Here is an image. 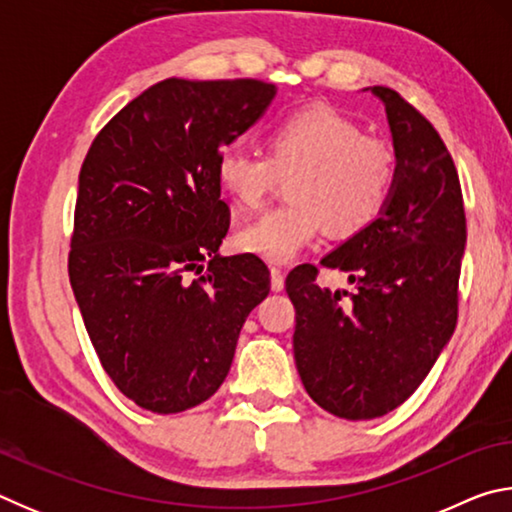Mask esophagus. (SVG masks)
I'll use <instances>...</instances> for the list:
<instances>
[{"mask_svg": "<svg viewBox=\"0 0 512 512\" xmlns=\"http://www.w3.org/2000/svg\"><path fill=\"white\" fill-rule=\"evenodd\" d=\"M271 289L273 291L284 289V273H282V268H277V266L271 268Z\"/></svg>", "mask_w": 512, "mask_h": 512, "instance_id": "34e87169", "label": "esophagus"}]
</instances>
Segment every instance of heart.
Returning <instances> with one entry per match:
<instances>
[{
    "label": "heart",
    "mask_w": 512,
    "mask_h": 512,
    "mask_svg": "<svg viewBox=\"0 0 512 512\" xmlns=\"http://www.w3.org/2000/svg\"><path fill=\"white\" fill-rule=\"evenodd\" d=\"M289 178L287 203L259 214L237 232L244 253L287 264L316 239H350L386 212L397 183V155L357 121L325 106L284 117L268 133V155L228 146L216 158V180L241 210L264 203L277 180Z\"/></svg>",
    "instance_id": "heart-1"
}]
</instances>
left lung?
<instances>
[{"label":"left lung","instance_id":"8db88e82","mask_svg":"<svg viewBox=\"0 0 512 512\" xmlns=\"http://www.w3.org/2000/svg\"><path fill=\"white\" fill-rule=\"evenodd\" d=\"M372 94L393 135V198L379 221L320 259L357 291L318 287L314 264L287 277L302 384L345 420L386 415L429 375L456 327L467 237L461 183L436 128L395 90L375 85Z\"/></svg>","mask_w":512,"mask_h":512}]
</instances>
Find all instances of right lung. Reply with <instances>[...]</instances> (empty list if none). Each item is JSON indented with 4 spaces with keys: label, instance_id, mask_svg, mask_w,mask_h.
I'll return each instance as SVG.
<instances>
[{
    "label": "right lung",
    "instance_id": "right-lung-1",
    "mask_svg": "<svg viewBox=\"0 0 512 512\" xmlns=\"http://www.w3.org/2000/svg\"><path fill=\"white\" fill-rule=\"evenodd\" d=\"M273 97L257 79L160 81L85 155L69 282L103 370L146 411L180 413L219 391L241 327L271 291L262 259L219 255L230 210L216 158Z\"/></svg>",
    "mask_w": 512,
    "mask_h": 512
}]
</instances>
